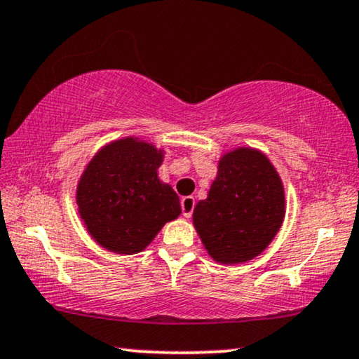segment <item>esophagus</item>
I'll return each instance as SVG.
<instances>
[{
    "label": "esophagus",
    "mask_w": 359,
    "mask_h": 359,
    "mask_svg": "<svg viewBox=\"0 0 359 359\" xmlns=\"http://www.w3.org/2000/svg\"><path fill=\"white\" fill-rule=\"evenodd\" d=\"M180 207H182V213L184 217H189L192 215L194 212V207H195V198L194 197H184L182 201H180Z\"/></svg>",
    "instance_id": "obj_1"
}]
</instances>
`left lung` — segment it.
Wrapping results in <instances>:
<instances>
[{"instance_id":"1","label":"left lung","mask_w":359,"mask_h":359,"mask_svg":"<svg viewBox=\"0 0 359 359\" xmlns=\"http://www.w3.org/2000/svg\"><path fill=\"white\" fill-rule=\"evenodd\" d=\"M285 217V192L265 154L250 147L226 152L194 225L215 262L242 263L265 250Z\"/></svg>"}]
</instances>
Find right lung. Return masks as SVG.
<instances>
[{
  "mask_svg": "<svg viewBox=\"0 0 359 359\" xmlns=\"http://www.w3.org/2000/svg\"><path fill=\"white\" fill-rule=\"evenodd\" d=\"M162 151L127 137L107 144L78 184L79 215L93 238L116 253L142 252L167 222L180 215V201L158 180Z\"/></svg>",
  "mask_w": 359,
  "mask_h": 359,
  "instance_id": "1",
  "label": "right lung"
}]
</instances>
